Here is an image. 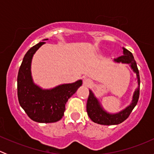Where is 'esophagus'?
<instances>
[{
    "label": "esophagus",
    "instance_id": "34e87169",
    "mask_svg": "<svg viewBox=\"0 0 154 154\" xmlns=\"http://www.w3.org/2000/svg\"><path fill=\"white\" fill-rule=\"evenodd\" d=\"M83 84L86 86H89L92 84V82L89 79H84V80H83Z\"/></svg>",
    "mask_w": 154,
    "mask_h": 154
}]
</instances>
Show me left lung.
I'll return each instance as SVG.
<instances>
[{"instance_id":"left-lung-1","label":"left lung","mask_w":154,"mask_h":154,"mask_svg":"<svg viewBox=\"0 0 154 154\" xmlns=\"http://www.w3.org/2000/svg\"><path fill=\"white\" fill-rule=\"evenodd\" d=\"M123 50L124 55L116 59L115 62L130 64L132 69L136 74L139 87L133 94L131 104L124 110H122V112L116 113V114H109V113L106 112L105 110H103V108L100 106L97 99L94 97L92 91L89 90V95H88L86 104V111L88 117L94 123L102 125H119V124L125 122L126 119L129 117L131 112L133 111L134 107L136 106L138 103L139 97V88H140V77H139V69H138L137 65H136L132 53L126 48H123Z\"/></svg>"}]
</instances>
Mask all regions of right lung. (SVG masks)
Returning <instances> with one entry per match:
<instances>
[{
  "instance_id": "right-lung-1",
  "label": "right lung",
  "mask_w": 154,
  "mask_h": 154,
  "mask_svg": "<svg viewBox=\"0 0 154 154\" xmlns=\"http://www.w3.org/2000/svg\"><path fill=\"white\" fill-rule=\"evenodd\" d=\"M45 43L42 42L31 48L23 59L17 77L18 98L29 119L38 123H53L64 116L68 100L82 86V80L49 90H43L34 84L31 77V61L35 51Z\"/></svg>"
}]
</instances>
